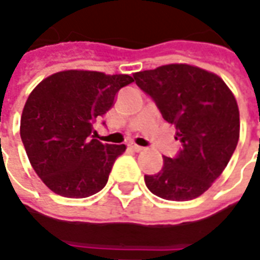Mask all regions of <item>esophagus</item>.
Listing matches in <instances>:
<instances>
[{
  "label": "esophagus",
  "instance_id": "esophagus-1",
  "mask_svg": "<svg viewBox=\"0 0 260 260\" xmlns=\"http://www.w3.org/2000/svg\"><path fill=\"white\" fill-rule=\"evenodd\" d=\"M128 146H129L132 150H135V152H143V150H145V147L139 146V145H136L135 142H131Z\"/></svg>",
  "mask_w": 260,
  "mask_h": 260
}]
</instances>
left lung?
<instances>
[{
	"label": "left lung",
	"instance_id": "8db88e82",
	"mask_svg": "<svg viewBox=\"0 0 260 260\" xmlns=\"http://www.w3.org/2000/svg\"><path fill=\"white\" fill-rule=\"evenodd\" d=\"M136 85L175 125L182 149L164 157L157 174L145 175L149 191L167 201L201 196L227 167L240 138V110L218 75L189 64L161 65L134 75Z\"/></svg>",
	"mask_w": 260,
	"mask_h": 260
}]
</instances>
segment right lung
Returning <instances> with one entry per match:
<instances>
[{"label": "right lung", "mask_w": 260, "mask_h": 260, "mask_svg": "<svg viewBox=\"0 0 260 260\" xmlns=\"http://www.w3.org/2000/svg\"><path fill=\"white\" fill-rule=\"evenodd\" d=\"M129 75L68 69L31 90L20 117V138L31 167L57 195L87 198L102 191L125 145L94 139L93 122L114 106Z\"/></svg>", "instance_id": "obj_1"}]
</instances>
